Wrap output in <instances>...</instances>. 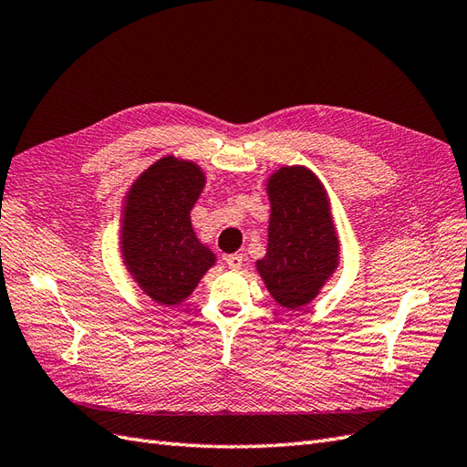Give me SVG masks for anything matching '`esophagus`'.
<instances>
[{"instance_id": "34e87169", "label": "esophagus", "mask_w": 467, "mask_h": 467, "mask_svg": "<svg viewBox=\"0 0 467 467\" xmlns=\"http://www.w3.org/2000/svg\"><path fill=\"white\" fill-rule=\"evenodd\" d=\"M225 265H228L232 271H239V268L244 266V257L239 255V253H232V255H225Z\"/></svg>"}]
</instances>
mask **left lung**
Returning <instances> with one entry per match:
<instances>
[{
	"label": "left lung",
	"instance_id": "8db88e82",
	"mask_svg": "<svg viewBox=\"0 0 467 467\" xmlns=\"http://www.w3.org/2000/svg\"><path fill=\"white\" fill-rule=\"evenodd\" d=\"M265 187L268 244L255 266L275 302L298 309L316 300L341 259L329 194L306 165L278 167Z\"/></svg>",
	"mask_w": 467,
	"mask_h": 467
}]
</instances>
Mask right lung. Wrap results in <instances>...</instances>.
Listing matches in <instances>:
<instances>
[{"mask_svg": "<svg viewBox=\"0 0 467 467\" xmlns=\"http://www.w3.org/2000/svg\"><path fill=\"white\" fill-rule=\"evenodd\" d=\"M206 185L204 169L163 155L140 173L120 206V257L126 271L160 306H179L216 265L191 222Z\"/></svg>", "mask_w": 467, "mask_h": 467, "instance_id": "1", "label": "right lung"}]
</instances>
